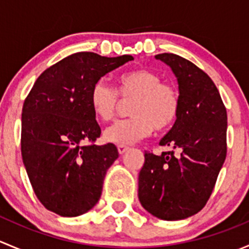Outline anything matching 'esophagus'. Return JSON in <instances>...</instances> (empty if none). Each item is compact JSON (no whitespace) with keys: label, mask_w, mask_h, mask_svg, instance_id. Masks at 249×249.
<instances>
[{"label":"esophagus","mask_w":249,"mask_h":249,"mask_svg":"<svg viewBox=\"0 0 249 249\" xmlns=\"http://www.w3.org/2000/svg\"><path fill=\"white\" fill-rule=\"evenodd\" d=\"M127 150H129V147H126V145H118V152H119V154H124Z\"/></svg>","instance_id":"obj_1"}]
</instances>
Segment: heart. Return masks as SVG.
Wrapping results in <instances>:
<instances>
[{"label": "heart", "mask_w": 249, "mask_h": 249, "mask_svg": "<svg viewBox=\"0 0 249 249\" xmlns=\"http://www.w3.org/2000/svg\"><path fill=\"white\" fill-rule=\"evenodd\" d=\"M123 100H132L129 108L131 118L118 120L107 127L104 139L118 145H129L144 139L152 132L170 127L180 110V95L177 88L162 83L161 77L150 70L139 69L123 73L118 78L115 91L108 83L100 79L91 87L90 107L99 119L108 122L115 114Z\"/></svg>", "instance_id": "heart-1"}]
</instances>
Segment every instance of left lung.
Returning a JSON list of instances; mask_svg holds the SVG:
<instances>
[{
	"mask_svg": "<svg viewBox=\"0 0 249 249\" xmlns=\"http://www.w3.org/2000/svg\"><path fill=\"white\" fill-rule=\"evenodd\" d=\"M155 59L177 78L180 110L160 145L178 150L144 153L139 199L145 211L164 220H179L205 207L227 157V109L219 91L202 70L170 53Z\"/></svg>",
	"mask_w": 249,
	"mask_h": 249,
	"instance_id": "obj_1",
	"label": "left lung"
}]
</instances>
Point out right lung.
<instances>
[{
	"label": "right lung",
	"mask_w": 249,
	"mask_h": 249,
	"mask_svg": "<svg viewBox=\"0 0 249 249\" xmlns=\"http://www.w3.org/2000/svg\"><path fill=\"white\" fill-rule=\"evenodd\" d=\"M134 60L80 52L47 69L25 99L21 114L22 162L37 199L47 210L77 217L100 200L105 176L119 157L101 135L89 102L91 87Z\"/></svg>",
	"instance_id": "1"
}]
</instances>
